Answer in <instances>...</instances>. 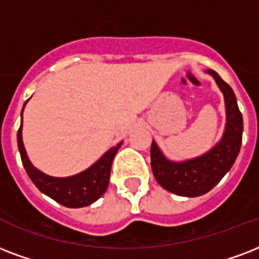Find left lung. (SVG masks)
I'll return each mask as SVG.
<instances>
[{
	"mask_svg": "<svg viewBox=\"0 0 259 259\" xmlns=\"http://www.w3.org/2000/svg\"><path fill=\"white\" fill-rule=\"evenodd\" d=\"M224 96L226 127L220 141L204 155L174 161L161 152L155 141L151 145L152 172L163 189L181 197H198L220 182L239 155L243 134V118L234 91L214 70L208 69Z\"/></svg>",
	"mask_w": 259,
	"mask_h": 259,
	"instance_id": "1",
	"label": "left lung"
}]
</instances>
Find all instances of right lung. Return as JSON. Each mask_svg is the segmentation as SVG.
I'll return each instance as SVG.
<instances>
[{
    "label": "right lung",
    "mask_w": 259,
    "mask_h": 259,
    "mask_svg": "<svg viewBox=\"0 0 259 259\" xmlns=\"http://www.w3.org/2000/svg\"><path fill=\"white\" fill-rule=\"evenodd\" d=\"M27 102L24 103V107ZM24 107L21 110V125L17 132V145H19L23 165H24L25 171L31 178L33 185L42 191L43 194L49 195L50 198L66 208H84V206L94 204L95 201L99 200L107 190L112 160L123 141L116 144L115 147L110 148L96 163H94L90 168L84 169L81 172L65 178L50 177V175L42 172L40 169H37L29 161L27 152H25L24 144H23V111H24Z\"/></svg>",
    "instance_id": "right-lung-1"
}]
</instances>
